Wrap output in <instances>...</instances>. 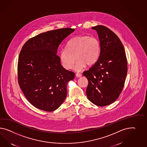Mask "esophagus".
<instances>
[{"label": "esophagus", "mask_w": 147, "mask_h": 147, "mask_svg": "<svg viewBox=\"0 0 147 147\" xmlns=\"http://www.w3.org/2000/svg\"><path fill=\"white\" fill-rule=\"evenodd\" d=\"M76 76L77 78H80L82 76V75L81 74H79V73H76Z\"/></svg>", "instance_id": "obj_1"}]
</instances>
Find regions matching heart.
Masks as SVG:
<instances>
[{
	"mask_svg": "<svg viewBox=\"0 0 147 147\" xmlns=\"http://www.w3.org/2000/svg\"><path fill=\"white\" fill-rule=\"evenodd\" d=\"M67 49H62L59 53L60 60L63 67L71 69L76 62L74 70L81 71L87 65L91 66L97 61L100 53L99 40L95 37L78 36L69 40Z\"/></svg>",
	"mask_w": 147,
	"mask_h": 147,
	"instance_id": "heart-1",
	"label": "heart"
}]
</instances>
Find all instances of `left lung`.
<instances>
[{
	"label": "left lung",
	"instance_id": "left-lung-1",
	"mask_svg": "<svg viewBox=\"0 0 147 147\" xmlns=\"http://www.w3.org/2000/svg\"><path fill=\"white\" fill-rule=\"evenodd\" d=\"M100 53L94 65L83 75L87 78L86 94L91 103L104 107L113 103L123 89L127 76V61L119 37L110 29L97 26Z\"/></svg>",
	"mask_w": 147,
	"mask_h": 147
}]
</instances>
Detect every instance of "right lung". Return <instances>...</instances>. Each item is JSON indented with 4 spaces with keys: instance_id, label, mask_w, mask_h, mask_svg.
Masks as SVG:
<instances>
[{
    "instance_id": "right-lung-1",
    "label": "right lung",
    "mask_w": 147,
    "mask_h": 147,
    "mask_svg": "<svg viewBox=\"0 0 147 147\" xmlns=\"http://www.w3.org/2000/svg\"><path fill=\"white\" fill-rule=\"evenodd\" d=\"M74 30L61 28L41 33L27 40L20 51L19 84L28 101L38 109L55 111L66 97L68 82L75 74L62 66L57 53L60 44Z\"/></svg>"
}]
</instances>
